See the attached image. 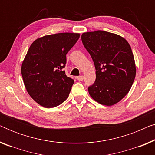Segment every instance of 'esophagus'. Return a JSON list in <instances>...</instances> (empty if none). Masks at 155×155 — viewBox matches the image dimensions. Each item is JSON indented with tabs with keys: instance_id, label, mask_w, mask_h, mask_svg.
I'll return each mask as SVG.
<instances>
[{
	"instance_id": "1",
	"label": "esophagus",
	"mask_w": 155,
	"mask_h": 155,
	"mask_svg": "<svg viewBox=\"0 0 155 155\" xmlns=\"http://www.w3.org/2000/svg\"><path fill=\"white\" fill-rule=\"evenodd\" d=\"M77 79L79 80V81H82L84 79V76L83 75H80V76H78Z\"/></svg>"
}]
</instances>
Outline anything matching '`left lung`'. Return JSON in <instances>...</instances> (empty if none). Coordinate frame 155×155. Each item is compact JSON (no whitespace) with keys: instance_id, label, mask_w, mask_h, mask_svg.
Here are the masks:
<instances>
[{"instance_id":"1","label":"left lung","mask_w":155,"mask_h":155,"mask_svg":"<svg viewBox=\"0 0 155 155\" xmlns=\"http://www.w3.org/2000/svg\"><path fill=\"white\" fill-rule=\"evenodd\" d=\"M81 39L96 69L89 94L101 104H115L128 94L136 74L130 44L119 35L101 30L83 33Z\"/></svg>"}]
</instances>
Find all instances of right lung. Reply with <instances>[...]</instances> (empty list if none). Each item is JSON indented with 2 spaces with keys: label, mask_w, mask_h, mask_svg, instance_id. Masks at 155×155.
Listing matches in <instances>:
<instances>
[{
  "label": "right lung",
  "mask_w": 155,
  "mask_h": 155,
  "mask_svg": "<svg viewBox=\"0 0 155 155\" xmlns=\"http://www.w3.org/2000/svg\"><path fill=\"white\" fill-rule=\"evenodd\" d=\"M80 37L78 33L46 35L31 44L21 73L28 94L42 107L53 108L68 98L74 80L65 75L66 54Z\"/></svg>",
  "instance_id": "obj_1"
}]
</instances>
